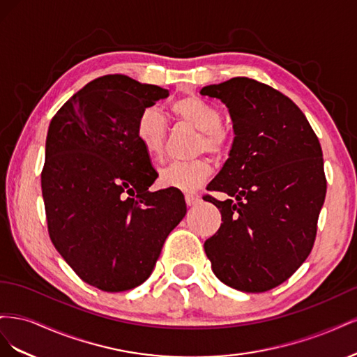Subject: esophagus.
Here are the masks:
<instances>
[{
	"label": "esophagus",
	"instance_id": "34e87169",
	"mask_svg": "<svg viewBox=\"0 0 357 357\" xmlns=\"http://www.w3.org/2000/svg\"><path fill=\"white\" fill-rule=\"evenodd\" d=\"M185 199H186V204L189 205V207H192V205H197L199 202V197L193 195V193H186Z\"/></svg>",
	"mask_w": 357,
	"mask_h": 357
}]
</instances>
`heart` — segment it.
<instances>
[{
  "label": "heart",
  "instance_id": "obj_1",
  "mask_svg": "<svg viewBox=\"0 0 357 357\" xmlns=\"http://www.w3.org/2000/svg\"><path fill=\"white\" fill-rule=\"evenodd\" d=\"M171 112L180 122L186 123L201 132L198 149L213 153L223 155L229 147L228 132L220 126L222 114L211 102L199 96L190 95L180 98L171 107ZM167 126L164 116L155 107H147L138 116L135 125V135L139 146L144 149L147 156L159 159L164 155ZM211 174V167L207 160L172 162L160 171L159 185L164 188H174L181 192H193L199 189Z\"/></svg>",
  "mask_w": 357,
  "mask_h": 357
}]
</instances>
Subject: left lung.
<instances>
[{"label": "left lung", "instance_id": "1", "mask_svg": "<svg viewBox=\"0 0 357 357\" xmlns=\"http://www.w3.org/2000/svg\"><path fill=\"white\" fill-rule=\"evenodd\" d=\"M232 121L228 159L205 197L222 225L204 243L214 275L232 289L259 294L277 287L308 257L326 197L319 138L305 114L282 92L247 77L204 86ZM234 197V200L230 198Z\"/></svg>", "mask_w": 357, "mask_h": 357}]
</instances>
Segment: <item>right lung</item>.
<instances>
[{
  "label": "right lung",
  "mask_w": 357,
  "mask_h": 357,
  "mask_svg": "<svg viewBox=\"0 0 357 357\" xmlns=\"http://www.w3.org/2000/svg\"><path fill=\"white\" fill-rule=\"evenodd\" d=\"M168 89L122 74L98 77L53 116L41 172L50 240L84 283L104 291L143 284L186 214L135 135L138 116ZM134 196V199L130 197Z\"/></svg>",
  "instance_id": "obj_1"
}]
</instances>
